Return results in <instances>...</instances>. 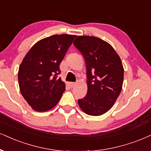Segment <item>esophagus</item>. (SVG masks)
I'll use <instances>...</instances> for the list:
<instances>
[{"label": "esophagus", "mask_w": 151, "mask_h": 151, "mask_svg": "<svg viewBox=\"0 0 151 151\" xmlns=\"http://www.w3.org/2000/svg\"><path fill=\"white\" fill-rule=\"evenodd\" d=\"M70 86H71L72 88H73V87L75 86L76 85H77V83H74V82H70Z\"/></svg>", "instance_id": "esophagus-1"}]
</instances>
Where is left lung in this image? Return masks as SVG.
Wrapping results in <instances>:
<instances>
[{
    "label": "left lung",
    "mask_w": 151,
    "mask_h": 151,
    "mask_svg": "<svg viewBox=\"0 0 151 151\" xmlns=\"http://www.w3.org/2000/svg\"><path fill=\"white\" fill-rule=\"evenodd\" d=\"M73 43L84 57L87 70V94L78 104L88 115H102L121 92L124 69L121 58L111 45L100 38L78 36Z\"/></svg>",
    "instance_id": "1"
}]
</instances>
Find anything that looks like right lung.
<instances>
[{
	"label": "right lung",
	"instance_id": "add662e5",
	"mask_svg": "<svg viewBox=\"0 0 151 151\" xmlns=\"http://www.w3.org/2000/svg\"><path fill=\"white\" fill-rule=\"evenodd\" d=\"M76 35H54L38 41L26 53L18 72L21 93L33 110L54 107L65 90L58 78L60 63Z\"/></svg>",
	"mask_w": 151,
	"mask_h": 151
}]
</instances>
